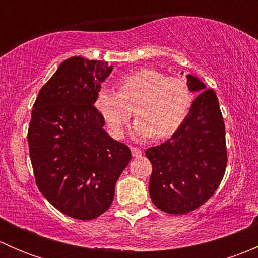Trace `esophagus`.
I'll list each match as a JSON object with an SVG mask.
<instances>
[{"label": "esophagus", "instance_id": "34e87169", "mask_svg": "<svg viewBox=\"0 0 258 258\" xmlns=\"http://www.w3.org/2000/svg\"><path fill=\"white\" fill-rule=\"evenodd\" d=\"M131 152H132V157L135 158H139L142 156V151L137 147H131Z\"/></svg>", "mask_w": 258, "mask_h": 258}]
</instances>
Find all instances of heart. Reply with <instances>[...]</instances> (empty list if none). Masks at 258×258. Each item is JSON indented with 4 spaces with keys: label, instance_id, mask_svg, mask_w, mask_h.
I'll return each instance as SVG.
<instances>
[{
    "label": "heart",
    "instance_id": "obj_1",
    "mask_svg": "<svg viewBox=\"0 0 258 258\" xmlns=\"http://www.w3.org/2000/svg\"><path fill=\"white\" fill-rule=\"evenodd\" d=\"M118 92L107 86L98 88L95 108L114 139H121L132 114L137 117L132 134L139 140L156 135L170 137L183 124L192 106V92L187 81L167 77L153 69H141L117 81Z\"/></svg>",
    "mask_w": 258,
    "mask_h": 258
}]
</instances>
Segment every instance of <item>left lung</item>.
Wrapping results in <instances>:
<instances>
[{
  "label": "left lung",
  "mask_w": 258,
  "mask_h": 258,
  "mask_svg": "<svg viewBox=\"0 0 258 258\" xmlns=\"http://www.w3.org/2000/svg\"><path fill=\"white\" fill-rule=\"evenodd\" d=\"M186 77L191 92L199 93L186 121L167 141L146 150L152 163L151 200L157 209L172 215L202 206L217 189L227 165L217 96L194 75Z\"/></svg>",
  "instance_id": "obj_1"
}]
</instances>
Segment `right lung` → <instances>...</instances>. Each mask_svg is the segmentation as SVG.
<instances>
[{
	"instance_id": "1",
	"label": "right lung",
	"mask_w": 258,
	"mask_h": 258,
	"mask_svg": "<svg viewBox=\"0 0 258 258\" xmlns=\"http://www.w3.org/2000/svg\"><path fill=\"white\" fill-rule=\"evenodd\" d=\"M112 70L107 62L79 56L64 59L31 113L27 140L38 189L76 220H93L108 210L117 179L131 161L130 148L110 137L93 106Z\"/></svg>"
}]
</instances>
